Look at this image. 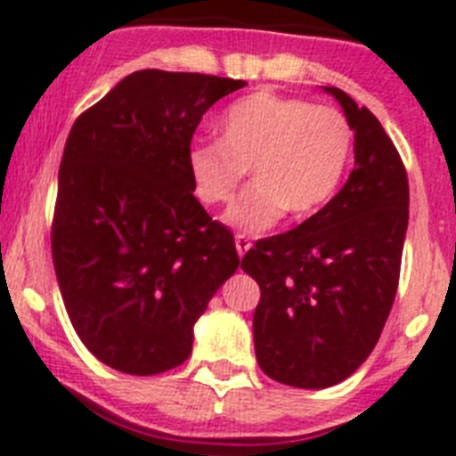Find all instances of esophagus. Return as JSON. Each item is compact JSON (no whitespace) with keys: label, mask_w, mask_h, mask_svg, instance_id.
I'll list each match as a JSON object with an SVG mask.
<instances>
[{"label":"esophagus","mask_w":456,"mask_h":456,"mask_svg":"<svg viewBox=\"0 0 456 456\" xmlns=\"http://www.w3.org/2000/svg\"><path fill=\"white\" fill-rule=\"evenodd\" d=\"M233 243H236V252H238V256H243L245 252H248L249 249V236H245V233H236V236H233Z\"/></svg>","instance_id":"obj_1"}]
</instances>
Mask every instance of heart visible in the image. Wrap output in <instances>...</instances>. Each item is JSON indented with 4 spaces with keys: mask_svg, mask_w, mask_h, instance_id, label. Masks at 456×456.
Wrapping results in <instances>:
<instances>
[{
    "mask_svg": "<svg viewBox=\"0 0 456 456\" xmlns=\"http://www.w3.org/2000/svg\"><path fill=\"white\" fill-rule=\"evenodd\" d=\"M220 141H195L186 166L204 207L229 202L249 166L252 183L224 213L232 227L261 233L286 213L309 218L338 191L352 154V126L334 106L258 90L218 116Z\"/></svg>",
    "mask_w": 456,
    "mask_h": 456,
    "instance_id": "1",
    "label": "heart"
}]
</instances>
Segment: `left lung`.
<instances>
[{
	"label": "left lung",
	"instance_id": "1",
	"mask_svg": "<svg viewBox=\"0 0 456 456\" xmlns=\"http://www.w3.org/2000/svg\"><path fill=\"white\" fill-rule=\"evenodd\" d=\"M354 129V170L315 216L261 238L240 268L256 279L254 350L261 370L327 388L368 359L391 314L409 224L407 170L366 106L327 86Z\"/></svg>",
	"mask_w": 456,
	"mask_h": 456
}]
</instances>
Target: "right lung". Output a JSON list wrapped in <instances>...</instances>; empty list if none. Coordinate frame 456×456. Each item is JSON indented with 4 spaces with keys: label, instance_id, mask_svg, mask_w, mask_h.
<instances>
[{
    "label": "right lung",
    "instance_id": "add662e5",
    "mask_svg": "<svg viewBox=\"0 0 456 456\" xmlns=\"http://www.w3.org/2000/svg\"><path fill=\"white\" fill-rule=\"evenodd\" d=\"M245 81L141 69L72 125L52 258L69 322L102 363L159 375L191 356L192 325L238 268L233 236L192 195L202 116Z\"/></svg>",
    "mask_w": 456,
    "mask_h": 456
}]
</instances>
